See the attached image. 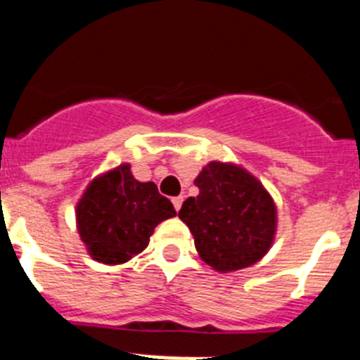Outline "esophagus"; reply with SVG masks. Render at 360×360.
<instances>
[{
    "label": "esophagus",
    "mask_w": 360,
    "mask_h": 360,
    "mask_svg": "<svg viewBox=\"0 0 360 360\" xmlns=\"http://www.w3.org/2000/svg\"><path fill=\"white\" fill-rule=\"evenodd\" d=\"M182 203H184V196H174L173 198V205L176 211H180V207H182Z\"/></svg>",
    "instance_id": "obj_1"
}]
</instances>
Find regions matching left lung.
I'll return each mask as SVG.
<instances>
[{"mask_svg":"<svg viewBox=\"0 0 360 360\" xmlns=\"http://www.w3.org/2000/svg\"><path fill=\"white\" fill-rule=\"evenodd\" d=\"M198 196L178 212L203 262L218 272L257 263L274 243L278 209L262 182L227 162H209L196 176Z\"/></svg>","mask_w":360,"mask_h":360,"instance_id":"8db88e82","label":"left lung"}]
</instances>
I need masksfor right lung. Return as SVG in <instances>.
I'll return each mask as SVG.
<instances>
[{
  "label": "right lung",
  "mask_w": 360,
  "mask_h": 360,
  "mask_svg": "<svg viewBox=\"0 0 360 360\" xmlns=\"http://www.w3.org/2000/svg\"><path fill=\"white\" fill-rule=\"evenodd\" d=\"M176 216L153 182H139L120 164L86 187L75 209L77 231L95 262L120 265L148 247L160 221Z\"/></svg>",
  "instance_id": "add662e5"
}]
</instances>
